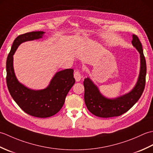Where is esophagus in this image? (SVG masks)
<instances>
[{
    "label": "esophagus",
    "instance_id": "obj_1",
    "mask_svg": "<svg viewBox=\"0 0 153 153\" xmlns=\"http://www.w3.org/2000/svg\"><path fill=\"white\" fill-rule=\"evenodd\" d=\"M74 78H75V79H76L77 82H80V81H81V79H82V75H81V74H80L79 71H75Z\"/></svg>",
    "mask_w": 153,
    "mask_h": 153
}]
</instances>
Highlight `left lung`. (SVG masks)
<instances>
[{"label":"left lung","mask_w":153,"mask_h":153,"mask_svg":"<svg viewBox=\"0 0 153 153\" xmlns=\"http://www.w3.org/2000/svg\"><path fill=\"white\" fill-rule=\"evenodd\" d=\"M131 43L140 54V71L137 83L129 93L114 99H108L100 93L98 87L89 77L84 79V99L85 105L89 112L96 116L110 118L121 116L128 111L138 101L143 92L147 74L143 51L137 35H133Z\"/></svg>","instance_id":"left-lung-1"}]
</instances>
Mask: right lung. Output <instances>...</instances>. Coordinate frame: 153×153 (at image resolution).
<instances>
[{
  "label": "right lung",
  "mask_w": 153,
  "mask_h": 153,
  "mask_svg": "<svg viewBox=\"0 0 153 153\" xmlns=\"http://www.w3.org/2000/svg\"><path fill=\"white\" fill-rule=\"evenodd\" d=\"M44 34V31H32L19 35L14 41L6 60V83L10 95L25 112L37 118H48L59 112L76 82L73 69L58 71L43 89H31L19 82L13 66L16 51L22 43L39 39Z\"/></svg>",
  "instance_id": "right-lung-1"
}]
</instances>
